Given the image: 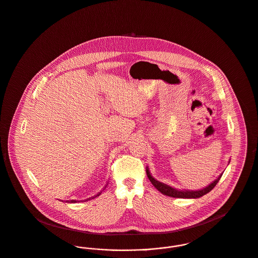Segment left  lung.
I'll list each match as a JSON object with an SVG mask.
<instances>
[{"label":"left lung","mask_w":258,"mask_h":258,"mask_svg":"<svg viewBox=\"0 0 258 258\" xmlns=\"http://www.w3.org/2000/svg\"><path fill=\"white\" fill-rule=\"evenodd\" d=\"M146 174H147V177L148 179L150 180V182L152 183V185L159 191L161 192L163 195H166V196H169V197H173V198H185V199H196V198H200L202 196L206 195L207 193H209L210 191H212L214 189V187L218 184V182L220 181L221 177L223 174L220 175V177H218L217 180H215L212 184H210L208 187L199 190V191H179V190H176L174 188H171L163 183H160L158 181H156L148 171V169L146 168Z\"/></svg>","instance_id":"obj_1"}]
</instances>
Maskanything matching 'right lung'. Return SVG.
<instances>
[{
	"instance_id": "obj_1",
	"label": "right lung",
	"mask_w": 258,
	"mask_h": 258,
	"mask_svg": "<svg viewBox=\"0 0 258 258\" xmlns=\"http://www.w3.org/2000/svg\"><path fill=\"white\" fill-rule=\"evenodd\" d=\"M99 196V195H98ZM71 202H76V201H71Z\"/></svg>"
}]
</instances>
